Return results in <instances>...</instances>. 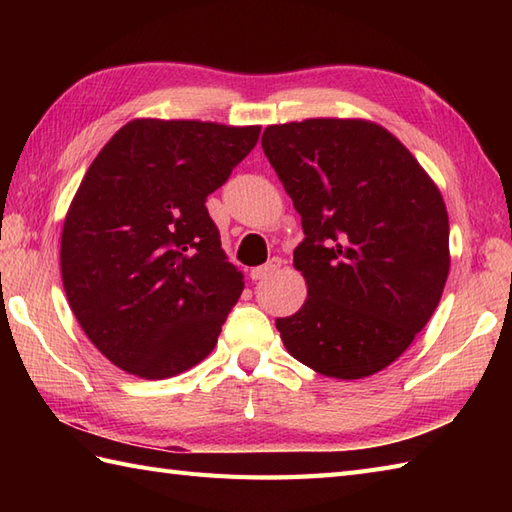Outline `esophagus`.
<instances>
[{
	"mask_svg": "<svg viewBox=\"0 0 512 512\" xmlns=\"http://www.w3.org/2000/svg\"><path fill=\"white\" fill-rule=\"evenodd\" d=\"M279 268H281V259H279V257H273L268 264L257 266V268L250 270V279H253V281H262V279L270 277L273 273H277Z\"/></svg>",
	"mask_w": 512,
	"mask_h": 512,
	"instance_id": "esophagus-1",
	"label": "esophagus"
}]
</instances>
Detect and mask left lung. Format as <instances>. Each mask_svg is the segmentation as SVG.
I'll list each match as a JSON object with an SVG mask.
<instances>
[{"instance_id":"1","label":"left lung","mask_w":512,"mask_h":512,"mask_svg":"<svg viewBox=\"0 0 512 512\" xmlns=\"http://www.w3.org/2000/svg\"><path fill=\"white\" fill-rule=\"evenodd\" d=\"M262 147L301 215V310L275 325L299 363L356 380L391 365L436 312L449 215L433 180L385 127L358 118L270 125Z\"/></svg>"}]
</instances>
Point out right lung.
<instances>
[{
  "mask_svg": "<svg viewBox=\"0 0 512 512\" xmlns=\"http://www.w3.org/2000/svg\"><path fill=\"white\" fill-rule=\"evenodd\" d=\"M259 132L136 118L94 158L65 215L61 277L76 321L116 367L156 380L211 354L244 277L206 198Z\"/></svg>",
  "mask_w": 512,
  "mask_h": 512,
  "instance_id": "1",
  "label": "right lung"
}]
</instances>
